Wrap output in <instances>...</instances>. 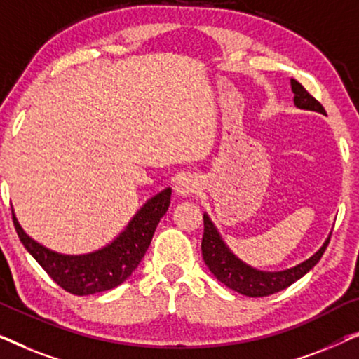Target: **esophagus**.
<instances>
[{"label": "esophagus", "mask_w": 359, "mask_h": 359, "mask_svg": "<svg viewBox=\"0 0 359 359\" xmlns=\"http://www.w3.org/2000/svg\"><path fill=\"white\" fill-rule=\"evenodd\" d=\"M196 189H198V181H196L194 176H191V175L180 176L178 181L175 183V191H176V194H180V196H189V194H193Z\"/></svg>", "instance_id": "1"}]
</instances>
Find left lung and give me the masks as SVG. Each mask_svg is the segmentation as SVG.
<instances>
[{
  "instance_id": "obj_1",
  "label": "left lung",
  "mask_w": 359,
  "mask_h": 359,
  "mask_svg": "<svg viewBox=\"0 0 359 359\" xmlns=\"http://www.w3.org/2000/svg\"><path fill=\"white\" fill-rule=\"evenodd\" d=\"M291 88L294 93V104L301 109L307 111H316L320 114H327L323 106L304 88L301 83L296 80H291ZM332 233L328 235L325 243L322 245L320 250L317 253H313L311 258L302 262L297 266L284 269V271H259L235 257L230 252L227 245L224 243L222 237H220L217 229L212 224V220L209 219L208 214H204V235H203V243H201V250H203V258L204 263L208 264L210 273L219 279L220 283H224L225 286L237 291L243 296L248 297H264L271 296L274 292L283 291L287 286H291L292 283H296L297 279H301L304 274L311 271V269L318 263V259L322 258L323 252L328 247Z\"/></svg>"
}]
</instances>
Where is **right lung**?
<instances>
[{"mask_svg":"<svg viewBox=\"0 0 359 359\" xmlns=\"http://www.w3.org/2000/svg\"><path fill=\"white\" fill-rule=\"evenodd\" d=\"M171 189L166 188L147 201L124 232L104 248L86 255H62L37 243L24 232L13 212V224L24 248L67 292L88 296L119 286L139 266L156 225L170 208Z\"/></svg>","mask_w":359,"mask_h":359,"instance_id":"right-lung-1","label":"right lung"}]
</instances>
